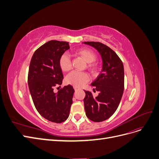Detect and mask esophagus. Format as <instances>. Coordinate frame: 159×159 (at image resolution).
<instances>
[{"mask_svg": "<svg viewBox=\"0 0 159 159\" xmlns=\"http://www.w3.org/2000/svg\"><path fill=\"white\" fill-rule=\"evenodd\" d=\"M74 89H75V91H77V90H78L80 88H78V87H75V86H74Z\"/></svg>", "mask_w": 159, "mask_h": 159, "instance_id": "1", "label": "esophagus"}]
</instances>
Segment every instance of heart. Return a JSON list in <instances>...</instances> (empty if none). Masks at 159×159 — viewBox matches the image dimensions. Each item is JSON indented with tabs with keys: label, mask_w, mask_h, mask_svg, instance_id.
Wrapping results in <instances>:
<instances>
[{
	"label": "heart",
	"mask_w": 159,
	"mask_h": 159,
	"mask_svg": "<svg viewBox=\"0 0 159 159\" xmlns=\"http://www.w3.org/2000/svg\"><path fill=\"white\" fill-rule=\"evenodd\" d=\"M74 54L81 57L87 62V68L91 74H96L98 73L99 66L98 63L94 61L97 58V55L92 50L88 48H81L76 50L74 52ZM58 63L60 69L64 72L70 71L72 68L71 60L70 56L66 54H62L60 57ZM88 80L89 77L87 73L76 71H72L66 78V84L75 86V87H81L86 82H88Z\"/></svg>",
	"instance_id": "b5f03b06"
}]
</instances>
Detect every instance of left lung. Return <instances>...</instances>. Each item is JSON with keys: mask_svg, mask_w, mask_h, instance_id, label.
I'll return each mask as SVG.
<instances>
[{"mask_svg": "<svg viewBox=\"0 0 159 159\" xmlns=\"http://www.w3.org/2000/svg\"><path fill=\"white\" fill-rule=\"evenodd\" d=\"M85 44L94 47L102 56L103 68L91 85L93 91H99L97 97L84 91V99L86 116L91 121L102 122L117 110L124 90V68L121 60L112 49L99 42H85Z\"/></svg>", "mask_w": 159, "mask_h": 159, "instance_id": "left-lung-1", "label": "left lung"}]
</instances>
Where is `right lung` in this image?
Wrapping results in <instances>:
<instances>
[{
  "mask_svg": "<svg viewBox=\"0 0 159 159\" xmlns=\"http://www.w3.org/2000/svg\"><path fill=\"white\" fill-rule=\"evenodd\" d=\"M69 48L67 42L45 43L34 53L28 70V87L36 110L46 119L57 123L68 119L73 103L75 90L71 85L53 92L55 87H61L64 78L59 58Z\"/></svg>",
  "mask_w": 159,
  "mask_h": 159,
  "instance_id": "right-lung-1",
  "label": "right lung"
}]
</instances>
